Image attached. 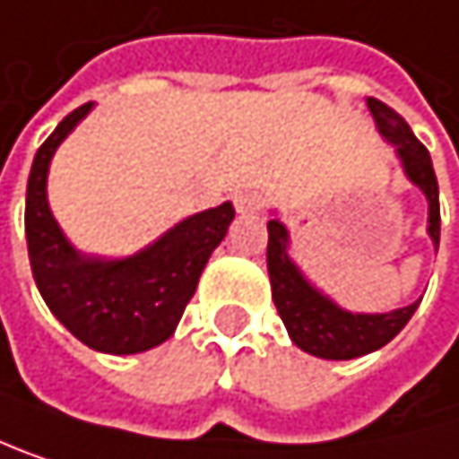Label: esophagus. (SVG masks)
Here are the masks:
<instances>
[{
    "instance_id": "obj_1",
    "label": "esophagus",
    "mask_w": 459,
    "mask_h": 459,
    "mask_svg": "<svg viewBox=\"0 0 459 459\" xmlns=\"http://www.w3.org/2000/svg\"><path fill=\"white\" fill-rule=\"evenodd\" d=\"M262 205H264V197L256 195V192L240 195V197H238V211H240V213H254V211H259Z\"/></svg>"
}]
</instances>
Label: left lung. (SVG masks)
<instances>
[{"label": "left lung", "instance_id": "obj_1", "mask_svg": "<svg viewBox=\"0 0 459 459\" xmlns=\"http://www.w3.org/2000/svg\"><path fill=\"white\" fill-rule=\"evenodd\" d=\"M368 109L377 119L379 133L395 143L398 157L403 162L406 176L425 192L430 203V216H428V232L438 248V235H441V211H438V181L436 170L430 162L428 149L417 141L406 119L390 109L387 104L368 99ZM267 270H270V283H273V302L291 334V340L299 344L305 352L329 358V360H350L358 355H366L371 350H379L387 344L414 316L417 305L382 313V316H352L340 310L334 302H329L324 294H318L297 270V264L289 259L286 246L289 235L286 227L278 219L267 221Z\"/></svg>", "mask_w": 459, "mask_h": 459}]
</instances>
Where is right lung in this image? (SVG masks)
Masks as SVG:
<instances>
[{
    "label": "right lung",
    "instance_id": "obj_1",
    "mask_svg": "<svg viewBox=\"0 0 459 459\" xmlns=\"http://www.w3.org/2000/svg\"><path fill=\"white\" fill-rule=\"evenodd\" d=\"M91 112L82 104L66 115L37 149L26 186L29 262L50 313L88 347L130 355L165 342L189 305L200 273L224 240L235 211L230 203L176 224L146 251L99 262L80 256L48 208V165L58 143Z\"/></svg>",
    "mask_w": 459,
    "mask_h": 459
}]
</instances>
